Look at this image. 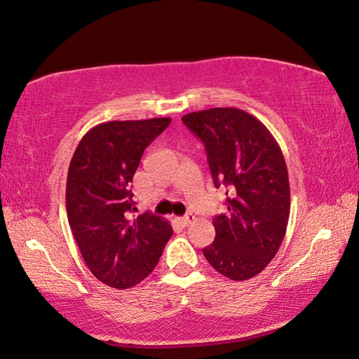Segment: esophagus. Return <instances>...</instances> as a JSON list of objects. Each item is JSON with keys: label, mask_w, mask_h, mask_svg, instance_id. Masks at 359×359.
Masks as SVG:
<instances>
[{"label": "esophagus", "mask_w": 359, "mask_h": 359, "mask_svg": "<svg viewBox=\"0 0 359 359\" xmlns=\"http://www.w3.org/2000/svg\"><path fill=\"white\" fill-rule=\"evenodd\" d=\"M195 219V215H192V213H189V215H186V217H182V218H180V222L182 226H189L190 222H192Z\"/></svg>", "instance_id": "34e87169"}]
</instances>
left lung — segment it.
I'll return each instance as SVG.
<instances>
[{"label":"left lung","mask_w":359,"mask_h":359,"mask_svg":"<svg viewBox=\"0 0 359 359\" xmlns=\"http://www.w3.org/2000/svg\"><path fill=\"white\" fill-rule=\"evenodd\" d=\"M204 142L215 187L224 186L226 213L213 218L209 264L233 281L257 276L273 259L290 215L285 159L273 135L253 115L215 107L182 116Z\"/></svg>","instance_id":"obj_1"}]
</instances>
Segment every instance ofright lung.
I'll return each instance as SVG.
<instances>
[{
    "label": "right lung",
    "mask_w": 359,
    "mask_h": 359,
    "mask_svg": "<svg viewBox=\"0 0 359 359\" xmlns=\"http://www.w3.org/2000/svg\"><path fill=\"white\" fill-rule=\"evenodd\" d=\"M170 118L97 124L79 141L69 165L67 219L87 267L109 287L130 289L158 264L173 233L170 222L135 217L130 182L144 149Z\"/></svg>",
    "instance_id": "add662e5"
}]
</instances>
